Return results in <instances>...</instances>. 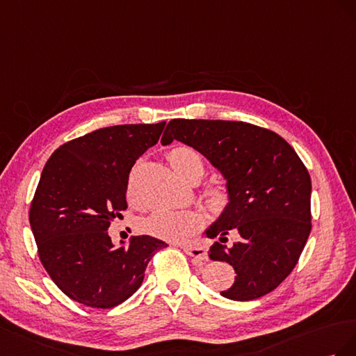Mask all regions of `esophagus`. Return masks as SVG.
Segmentation results:
<instances>
[{
  "label": "esophagus",
  "mask_w": 356,
  "mask_h": 356,
  "mask_svg": "<svg viewBox=\"0 0 356 356\" xmlns=\"http://www.w3.org/2000/svg\"><path fill=\"white\" fill-rule=\"evenodd\" d=\"M181 249H184V252L186 253V255L195 258L198 261H207V252L204 248L201 246H188V245H184L181 246Z\"/></svg>",
  "instance_id": "esophagus-1"
}]
</instances>
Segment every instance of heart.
<instances>
[{"label":"heart","instance_id":"obj_1","mask_svg":"<svg viewBox=\"0 0 356 356\" xmlns=\"http://www.w3.org/2000/svg\"><path fill=\"white\" fill-rule=\"evenodd\" d=\"M168 162L177 175L188 184L198 181L206 172L204 162L189 147L170 150ZM206 202L213 213H222L229 206L231 194L223 184H211L206 188ZM201 216L195 211L158 209L141 220V229L150 236L164 240H185L200 229Z\"/></svg>","mask_w":356,"mask_h":356}]
</instances>
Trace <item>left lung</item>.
Returning <instances> with one entry per match:
<instances>
[{"label": "left lung", "mask_w": 356, "mask_h": 356, "mask_svg": "<svg viewBox=\"0 0 356 356\" xmlns=\"http://www.w3.org/2000/svg\"><path fill=\"white\" fill-rule=\"evenodd\" d=\"M198 150L227 180L231 201L204 231L213 261L234 267L236 280L220 296L257 300L276 289L297 266L312 229V180L288 141L246 122L172 119L161 138ZM232 229L241 238L225 245Z\"/></svg>", "instance_id": "8db88e82"}]
</instances>
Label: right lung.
<instances>
[{"label":"right lung","mask_w":356,"mask_h":356,"mask_svg":"<svg viewBox=\"0 0 356 356\" xmlns=\"http://www.w3.org/2000/svg\"><path fill=\"white\" fill-rule=\"evenodd\" d=\"M165 122L107 127L59 146L49 158L29 209L38 257L67 297L111 309L145 279L149 261L165 248L150 236L115 248L108 227L128 207L129 171L155 146Z\"/></svg>","instance_id":"right-lung-1"}]
</instances>
